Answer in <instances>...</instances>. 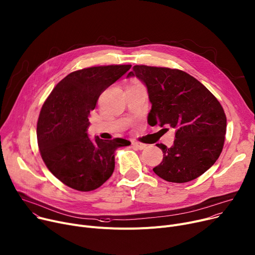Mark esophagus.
<instances>
[{
  "label": "esophagus",
  "mask_w": 255,
  "mask_h": 255,
  "mask_svg": "<svg viewBox=\"0 0 255 255\" xmlns=\"http://www.w3.org/2000/svg\"><path fill=\"white\" fill-rule=\"evenodd\" d=\"M132 145H133L134 147L138 148V149H143V148H145V146H146V144L140 143V142H137V141H132Z\"/></svg>",
  "instance_id": "obj_1"
}]
</instances>
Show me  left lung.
Wrapping results in <instances>:
<instances>
[{"instance_id":"left-lung-1","label":"left lung","mask_w":255,"mask_h":255,"mask_svg":"<svg viewBox=\"0 0 255 255\" xmlns=\"http://www.w3.org/2000/svg\"><path fill=\"white\" fill-rule=\"evenodd\" d=\"M132 77L146 87L151 104L148 124L175 129L171 147L157 144L164 157L154 172L177 183L206 172L223 150L227 131V118L218 100L197 79L179 70L134 65L126 78Z\"/></svg>"}]
</instances>
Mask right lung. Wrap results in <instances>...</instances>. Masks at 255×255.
Segmentation results:
<instances>
[{"mask_svg":"<svg viewBox=\"0 0 255 255\" xmlns=\"http://www.w3.org/2000/svg\"><path fill=\"white\" fill-rule=\"evenodd\" d=\"M130 67L107 65L74 72L56 85L42 107L37 125L42 159L51 173L74 190L89 192L103 185L114 172L117 148L131 143L123 138L91 139L87 132L100 94Z\"/></svg>","mask_w":255,"mask_h":255,"instance_id":"obj_1","label":"right lung"}]
</instances>
